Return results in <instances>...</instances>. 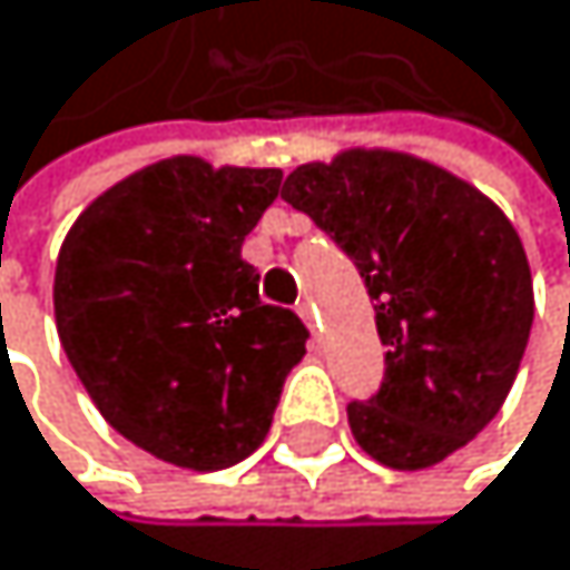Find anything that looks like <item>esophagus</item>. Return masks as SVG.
<instances>
[{"mask_svg": "<svg viewBox=\"0 0 570 570\" xmlns=\"http://www.w3.org/2000/svg\"><path fill=\"white\" fill-rule=\"evenodd\" d=\"M297 314H301V318H304V325L311 328V335L318 338L322 325H318V314H314V304H311V301H301V304H297Z\"/></svg>", "mask_w": 570, "mask_h": 570, "instance_id": "obj_1", "label": "esophagus"}]
</instances>
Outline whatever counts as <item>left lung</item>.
<instances>
[{
  "instance_id": "obj_1",
  "label": "left lung",
  "mask_w": 570,
  "mask_h": 570,
  "mask_svg": "<svg viewBox=\"0 0 570 570\" xmlns=\"http://www.w3.org/2000/svg\"><path fill=\"white\" fill-rule=\"evenodd\" d=\"M283 200L346 252L377 311L384 381L350 401L356 443L394 471L468 446L499 415L533 325L530 263L484 193L397 151L287 176Z\"/></svg>"
}]
</instances>
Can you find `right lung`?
I'll list each match as a JSON object with an SVG mask.
<instances>
[{"mask_svg":"<svg viewBox=\"0 0 570 570\" xmlns=\"http://www.w3.org/2000/svg\"><path fill=\"white\" fill-rule=\"evenodd\" d=\"M279 169L166 158L71 224L55 269L68 363L124 440L189 471L259 450L307 328L259 297L242 242Z\"/></svg>","mask_w":570,"mask_h":570,"instance_id":"add662e5","label":"right lung"}]
</instances>
